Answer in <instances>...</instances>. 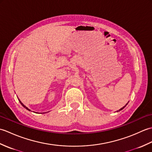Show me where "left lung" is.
Returning a JSON list of instances; mask_svg holds the SVG:
<instances>
[{
	"label": "left lung",
	"instance_id": "8db88e82",
	"mask_svg": "<svg viewBox=\"0 0 152 152\" xmlns=\"http://www.w3.org/2000/svg\"><path fill=\"white\" fill-rule=\"evenodd\" d=\"M127 104H128V102L127 103V104H126V105H127ZM126 105H125V106H124V107H123V108H120V109H119V110H118L117 112H119V111H120V110H123V109H124V108L125 107V106H126Z\"/></svg>",
	"mask_w": 152,
	"mask_h": 152
}]
</instances>
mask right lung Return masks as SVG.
Here are the masks:
<instances>
[{
  "label": "right lung",
  "mask_w": 152,
  "mask_h": 152,
  "mask_svg": "<svg viewBox=\"0 0 152 152\" xmlns=\"http://www.w3.org/2000/svg\"><path fill=\"white\" fill-rule=\"evenodd\" d=\"M18 100H19V102H20V103H21V105H22L23 106V107H24L25 108H26L27 110H28V111H31V110H30V109H28V108L27 107V106H25V105H24L23 104V103L21 102V101H20V100H19V99H18ZM36 113H37V112H36Z\"/></svg>",
  "instance_id": "add662e5"
}]
</instances>
